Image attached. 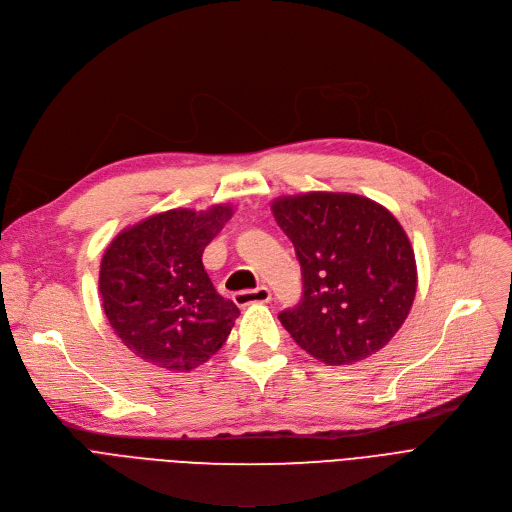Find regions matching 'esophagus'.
<instances>
[{
    "mask_svg": "<svg viewBox=\"0 0 512 512\" xmlns=\"http://www.w3.org/2000/svg\"><path fill=\"white\" fill-rule=\"evenodd\" d=\"M233 302L239 308H246L252 304H266V302H270V289L264 285H258L256 289L237 291V293H233Z\"/></svg>",
    "mask_w": 512,
    "mask_h": 512,
    "instance_id": "esophagus-1",
    "label": "esophagus"
}]
</instances>
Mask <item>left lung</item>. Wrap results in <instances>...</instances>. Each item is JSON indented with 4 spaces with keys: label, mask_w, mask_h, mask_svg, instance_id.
Listing matches in <instances>:
<instances>
[{
    "label": "left lung",
    "mask_w": 512,
    "mask_h": 512,
    "mask_svg": "<svg viewBox=\"0 0 512 512\" xmlns=\"http://www.w3.org/2000/svg\"><path fill=\"white\" fill-rule=\"evenodd\" d=\"M270 208L302 266V302L279 314L293 341L328 366L380 351L417 289L401 223L382 204L343 192L281 196Z\"/></svg>",
    "instance_id": "8db88e82"
}]
</instances>
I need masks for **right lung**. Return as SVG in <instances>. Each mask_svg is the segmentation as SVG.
I'll list each match as a JSON object with an SVG mask.
<instances>
[{
    "mask_svg": "<svg viewBox=\"0 0 512 512\" xmlns=\"http://www.w3.org/2000/svg\"><path fill=\"white\" fill-rule=\"evenodd\" d=\"M229 204L173 208L119 233L107 246L99 293L122 343L153 366L190 372L227 341L237 306L213 287L204 248L231 219Z\"/></svg>",
    "mask_w": 512,
    "mask_h": 512,
    "instance_id": "obj_1",
    "label": "right lung"
}]
</instances>
